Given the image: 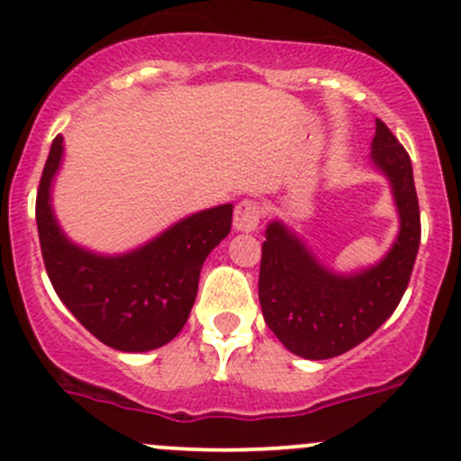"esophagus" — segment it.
<instances>
[{"label":"esophagus","instance_id":"esophagus-1","mask_svg":"<svg viewBox=\"0 0 461 461\" xmlns=\"http://www.w3.org/2000/svg\"><path fill=\"white\" fill-rule=\"evenodd\" d=\"M260 213H263V207H260L258 201L254 198H245L236 204L234 209V230L236 231H257L258 222H260Z\"/></svg>","mask_w":461,"mask_h":461}]
</instances>
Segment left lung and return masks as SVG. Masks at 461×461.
Returning a JSON list of instances; mask_svg holds the SVG:
<instances>
[{
    "label": "left lung",
    "mask_w": 461,
    "mask_h": 461,
    "mask_svg": "<svg viewBox=\"0 0 461 461\" xmlns=\"http://www.w3.org/2000/svg\"><path fill=\"white\" fill-rule=\"evenodd\" d=\"M373 165L388 178L399 234L376 265L352 274L325 267L281 221L265 230L258 299L265 323L303 359H332L359 346L397 310L421 239L412 162L388 127L376 120Z\"/></svg>",
    "instance_id": "left-lung-1"
}]
</instances>
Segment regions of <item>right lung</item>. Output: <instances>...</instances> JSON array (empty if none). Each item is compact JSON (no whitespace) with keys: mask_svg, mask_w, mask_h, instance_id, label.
I'll use <instances>...</instances> for the list:
<instances>
[{"mask_svg":"<svg viewBox=\"0 0 461 461\" xmlns=\"http://www.w3.org/2000/svg\"><path fill=\"white\" fill-rule=\"evenodd\" d=\"M64 138L50 144L37 189V231L46 272L62 303L104 346L147 352L169 343L187 323L204 258L230 234L234 204L203 209L149 243L118 257L80 248L59 227L50 185Z\"/></svg>","mask_w":461,"mask_h":461,"instance_id":"1","label":"right lung"}]
</instances>
